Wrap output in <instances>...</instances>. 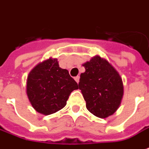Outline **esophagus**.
Segmentation results:
<instances>
[{"label":"esophagus","mask_w":149,"mask_h":149,"mask_svg":"<svg viewBox=\"0 0 149 149\" xmlns=\"http://www.w3.org/2000/svg\"><path fill=\"white\" fill-rule=\"evenodd\" d=\"M75 81H77V83H79V80H80V77L79 76H77V77H76L74 78Z\"/></svg>","instance_id":"1"}]
</instances>
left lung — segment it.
I'll return each mask as SVG.
<instances>
[{
	"label": "left lung",
	"instance_id": "8db88e82",
	"mask_svg": "<svg viewBox=\"0 0 149 149\" xmlns=\"http://www.w3.org/2000/svg\"><path fill=\"white\" fill-rule=\"evenodd\" d=\"M79 89L87 110L98 118L111 116L118 109L123 96V84L118 71L106 59L95 56L83 64Z\"/></svg>",
	"mask_w": 149,
	"mask_h": 149
}]
</instances>
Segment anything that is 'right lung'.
<instances>
[{
	"label": "right lung",
	"mask_w": 149,
	"mask_h": 149,
	"mask_svg": "<svg viewBox=\"0 0 149 149\" xmlns=\"http://www.w3.org/2000/svg\"><path fill=\"white\" fill-rule=\"evenodd\" d=\"M78 85L67 69L60 68L56 58H49L35 66L28 75L26 94L35 111L48 115L64 108Z\"/></svg>",
	"instance_id": "add662e5"
}]
</instances>
